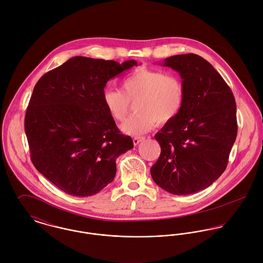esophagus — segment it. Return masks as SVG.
<instances>
[{"mask_svg":"<svg viewBox=\"0 0 263 263\" xmlns=\"http://www.w3.org/2000/svg\"><path fill=\"white\" fill-rule=\"evenodd\" d=\"M145 140V138L144 137H135L134 139H133V141H134V145L135 146H137V145H139L142 141H144Z\"/></svg>","mask_w":263,"mask_h":263,"instance_id":"esophagus-1","label":"esophagus"}]
</instances>
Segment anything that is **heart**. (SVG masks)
I'll return each instance as SVG.
<instances>
[{
	"mask_svg": "<svg viewBox=\"0 0 263 263\" xmlns=\"http://www.w3.org/2000/svg\"><path fill=\"white\" fill-rule=\"evenodd\" d=\"M184 97L185 88L179 76L141 67L122 79L121 91L106 89L103 103L113 119L121 122L129 111L130 102L137 100V113L121 125V129L128 135H142L157 122L172 121L181 111Z\"/></svg>",
	"mask_w": 263,
	"mask_h": 263,
	"instance_id": "b5f03b06",
	"label": "heart"
}]
</instances>
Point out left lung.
Returning <instances> with one entry per match:
<instances>
[{"instance_id":"8db88e82","label":"left lung","mask_w":263,"mask_h":263,"mask_svg":"<svg viewBox=\"0 0 263 263\" xmlns=\"http://www.w3.org/2000/svg\"><path fill=\"white\" fill-rule=\"evenodd\" d=\"M163 66L177 71L185 88L181 111L155 135L161 154L151 168L155 183L186 195L213 184L225 171L237 137L232 90L203 58L178 54Z\"/></svg>"}]
</instances>
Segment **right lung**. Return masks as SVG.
Returning <instances> with one entry per match:
<instances>
[{
    "mask_svg": "<svg viewBox=\"0 0 263 263\" xmlns=\"http://www.w3.org/2000/svg\"><path fill=\"white\" fill-rule=\"evenodd\" d=\"M134 66L75 57L38 80L24 121L30 158L66 193H98L112 182L116 158L134 148L103 103L106 83Z\"/></svg>",
    "mask_w": 263,
    "mask_h": 263,
    "instance_id": "add662e5",
    "label": "right lung"
}]
</instances>
